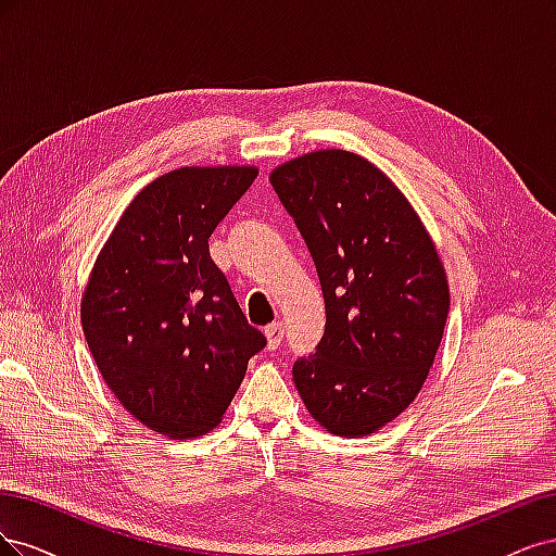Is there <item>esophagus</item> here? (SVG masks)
<instances>
[{
    "mask_svg": "<svg viewBox=\"0 0 556 556\" xmlns=\"http://www.w3.org/2000/svg\"><path fill=\"white\" fill-rule=\"evenodd\" d=\"M265 339H267V349H279L283 342V324H273L265 328Z\"/></svg>",
    "mask_w": 556,
    "mask_h": 556,
    "instance_id": "1",
    "label": "esophagus"
}]
</instances>
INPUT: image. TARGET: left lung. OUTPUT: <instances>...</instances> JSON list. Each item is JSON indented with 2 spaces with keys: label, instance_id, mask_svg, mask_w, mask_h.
I'll use <instances>...</instances> for the list:
<instances>
[{
  "label": "left lung",
  "instance_id": "1",
  "mask_svg": "<svg viewBox=\"0 0 556 556\" xmlns=\"http://www.w3.org/2000/svg\"><path fill=\"white\" fill-rule=\"evenodd\" d=\"M270 185L326 300V332L295 361V388L330 434H374L416 400L437 357L451 309L437 247L390 177L353 152L298 156Z\"/></svg>",
  "mask_w": 556,
  "mask_h": 556
}]
</instances>
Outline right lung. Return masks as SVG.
Here are the masks:
<instances>
[{
    "mask_svg": "<svg viewBox=\"0 0 556 556\" xmlns=\"http://www.w3.org/2000/svg\"><path fill=\"white\" fill-rule=\"evenodd\" d=\"M256 175L189 166L156 177L124 210L87 281L80 320L105 386L170 439L217 427L265 346L207 244Z\"/></svg>",
    "mask_w": 556,
    "mask_h": 556,
    "instance_id": "right-lung-1",
    "label": "right lung"
}]
</instances>
